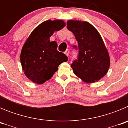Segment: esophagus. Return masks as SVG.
<instances>
[{"instance_id": "34e87169", "label": "esophagus", "mask_w": 128, "mask_h": 128, "mask_svg": "<svg viewBox=\"0 0 128 128\" xmlns=\"http://www.w3.org/2000/svg\"><path fill=\"white\" fill-rule=\"evenodd\" d=\"M65 54H66V56H68V54H69V50H68V49H66V50L65 51Z\"/></svg>"}]
</instances>
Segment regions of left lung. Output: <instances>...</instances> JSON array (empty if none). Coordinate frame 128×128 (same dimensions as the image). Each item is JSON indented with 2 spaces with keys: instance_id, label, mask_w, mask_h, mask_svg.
<instances>
[{
  "instance_id": "left-lung-1",
  "label": "left lung",
  "mask_w": 128,
  "mask_h": 128,
  "mask_svg": "<svg viewBox=\"0 0 128 128\" xmlns=\"http://www.w3.org/2000/svg\"><path fill=\"white\" fill-rule=\"evenodd\" d=\"M67 29L75 36L79 50L78 59L71 64L74 73L86 82L99 81L110 65L108 52L97 29L87 22L68 20Z\"/></svg>"
}]
</instances>
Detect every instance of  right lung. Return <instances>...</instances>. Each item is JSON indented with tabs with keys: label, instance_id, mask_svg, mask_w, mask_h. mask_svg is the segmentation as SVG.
I'll return each mask as SVG.
<instances>
[{
	"label": "right lung",
	"instance_id": "add662e5",
	"mask_svg": "<svg viewBox=\"0 0 128 128\" xmlns=\"http://www.w3.org/2000/svg\"><path fill=\"white\" fill-rule=\"evenodd\" d=\"M65 26L63 20H47L30 33L22 47L20 62L24 74L31 81L43 84L50 80L67 56L57 50V43L49 38Z\"/></svg>",
	"mask_w": 128,
	"mask_h": 128
}]
</instances>
